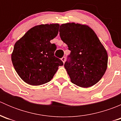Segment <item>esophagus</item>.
<instances>
[{
  "instance_id": "34e87169",
  "label": "esophagus",
  "mask_w": 121,
  "mask_h": 121,
  "mask_svg": "<svg viewBox=\"0 0 121 121\" xmlns=\"http://www.w3.org/2000/svg\"><path fill=\"white\" fill-rule=\"evenodd\" d=\"M61 60H62V61L63 62V63H64V62H65V57H63L61 58Z\"/></svg>"
}]
</instances>
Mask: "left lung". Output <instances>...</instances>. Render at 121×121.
<instances>
[{"instance_id": "8db88e82", "label": "left lung", "mask_w": 121, "mask_h": 121, "mask_svg": "<svg viewBox=\"0 0 121 121\" xmlns=\"http://www.w3.org/2000/svg\"><path fill=\"white\" fill-rule=\"evenodd\" d=\"M59 32L71 51L64 64L71 81L84 88L97 84L107 68L108 54L95 33L88 26L75 23L61 24Z\"/></svg>"}]
</instances>
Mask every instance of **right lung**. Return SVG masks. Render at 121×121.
Returning <instances> with one entry per match:
<instances>
[{"instance_id": "obj_1", "label": "right lung", "mask_w": 121, "mask_h": 121, "mask_svg": "<svg viewBox=\"0 0 121 121\" xmlns=\"http://www.w3.org/2000/svg\"><path fill=\"white\" fill-rule=\"evenodd\" d=\"M58 24L36 26L16 41L12 54L16 71L27 84L40 85L49 82L63 65L54 56L57 47L50 40L57 36Z\"/></svg>"}]
</instances>
